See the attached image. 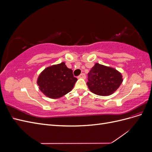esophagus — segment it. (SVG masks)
Returning <instances> with one entry per match:
<instances>
[{
	"label": "esophagus",
	"mask_w": 152,
	"mask_h": 152,
	"mask_svg": "<svg viewBox=\"0 0 152 152\" xmlns=\"http://www.w3.org/2000/svg\"><path fill=\"white\" fill-rule=\"evenodd\" d=\"M78 78H79V79H86V75L84 74V73H81V74L78 77Z\"/></svg>",
	"instance_id": "1"
}]
</instances>
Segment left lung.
I'll list each match as a JSON object with an SVG mask.
<instances>
[{"mask_svg":"<svg viewBox=\"0 0 152 152\" xmlns=\"http://www.w3.org/2000/svg\"><path fill=\"white\" fill-rule=\"evenodd\" d=\"M122 81L121 73L116 69L96 63L88 73L87 85L92 93L105 96L113 94Z\"/></svg>","mask_w":152,"mask_h":152,"instance_id":"8db88e82","label":"left lung"}]
</instances>
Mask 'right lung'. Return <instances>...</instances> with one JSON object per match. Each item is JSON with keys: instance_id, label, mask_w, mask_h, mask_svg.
Wrapping results in <instances>:
<instances>
[{"instance_id": "add662e5", "label": "right lung", "mask_w": 152, "mask_h": 152, "mask_svg": "<svg viewBox=\"0 0 152 152\" xmlns=\"http://www.w3.org/2000/svg\"><path fill=\"white\" fill-rule=\"evenodd\" d=\"M77 80L72 69L62 62L45 68L38 77L37 84L47 97L57 99L70 92Z\"/></svg>"}]
</instances>
